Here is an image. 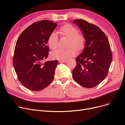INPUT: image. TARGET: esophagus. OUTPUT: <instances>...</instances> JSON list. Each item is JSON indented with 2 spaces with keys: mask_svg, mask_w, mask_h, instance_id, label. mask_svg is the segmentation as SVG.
I'll return each mask as SVG.
<instances>
[{
  "mask_svg": "<svg viewBox=\"0 0 125 125\" xmlns=\"http://www.w3.org/2000/svg\"><path fill=\"white\" fill-rule=\"evenodd\" d=\"M66 61V60H59V62L60 63H64Z\"/></svg>",
  "mask_w": 125,
  "mask_h": 125,
  "instance_id": "1",
  "label": "esophagus"
}]
</instances>
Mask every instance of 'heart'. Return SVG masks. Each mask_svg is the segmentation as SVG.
<instances>
[{
    "label": "heart",
    "instance_id": "1",
    "mask_svg": "<svg viewBox=\"0 0 125 125\" xmlns=\"http://www.w3.org/2000/svg\"><path fill=\"white\" fill-rule=\"evenodd\" d=\"M59 33L63 36L69 38L68 47L73 46L76 49H82L84 43L85 37L82 33L78 32L76 27L71 24H67L63 26L59 30ZM48 43L50 48L55 49L58 45V37L55 32H52L50 35ZM76 54V51L73 47H70L66 49H58L51 52V57L56 59L65 60Z\"/></svg>",
    "mask_w": 125,
    "mask_h": 125
}]
</instances>
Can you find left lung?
Segmentation results:
<instances>
[{"instance_id": "left-lung-1", "label": "left lung", "mask_w": 125, "mask_h": 125, "mask_svg": "<svg viewBox=\"0 0 125 125\" xmlns=\"http://www.w3.org/2000/svg\"><path fill=\"white\" fill-rule=\"evenodd\" d=\"M73 23L80 29L85 37L84 48L76 58L73 77L82 86L93 88L106 77L112 61L108 39L96 25L82 19L75 20Z\"/></svg>"}]
</instances>
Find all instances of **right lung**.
<instances>
[{"label": "right lung", "instance_id": "right-lung-1", "mask_svg": "<svg viewBox=\"0 0 125 125\" xmlns=\"http://www.w3.org/2000/svg\"><path fill=\"white\" fill-rule=\"evenodd\" d=\"M57 26L49 20L35 22L25 29L17 41L13 66L20 82L30 90H42L54 79L58 60L42 61L48 58V39Z\"/></svg>", "mask_w": 125, "mask_h": 125}]
</instances>
